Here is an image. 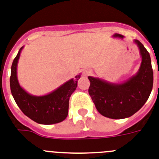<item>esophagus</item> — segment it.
Wrapping results in <instances>:
<instances>
[{"label":"esophagus","instance_id":"obj_1","mask_svg":"<svg viewBox=\"0 0 159 159\" xmlns=\"http://www.w3.org/2000/svg\"><path fill=\"white\" fill-rule=\"evenodd\" d=\"M90 74H91V70H88V69H86V70H84L83 73H82L83 76H85V77H87V76H89Z\"/></svg>","mask_w":159,"mask_h":159}]
</instances>
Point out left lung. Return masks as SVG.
I'll list each match as a JSON object with an SVG mask.
<instances>
[{
    "label": "left lung",
    "mask_w": 159,
    "mask_h": 159,
    "mask_svg": "<svg viewBox=\"0 0 159 159\" xmlns=\"http://www.w3.org/2000/svg\"><path fill=\"white\" fill-rule=\"evenodd\" d=\"M139 49L142 62L136 73L121 83L109 82L89 76V94L102 115L112 119L129 118L146 103L153 88V70L148 51L139 40H134Z\"/></svg>",
    "instance_id": "left-lung-1"
}]
</instances>
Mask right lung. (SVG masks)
Here are the masks:
<instances>
[{"label":"right lung","mask_w":159,"mask_h":159,"mask_svg":"<svg viewBox=\"0 0 159 159\" xmlns=\"http://www.w3.org/2000/svg\"><path fill=\"white\" fill-rule=\"evenodd\" d=\"M23 48L18 51L11 67L10 89L15 102L25 115L37 123L51 125L64 121L68 115L70 98L78 86L81 74L47 94H30L20 86L17 79V63Z\"/></svg>","instance_id":"right-lung-1"}]
</instances>
